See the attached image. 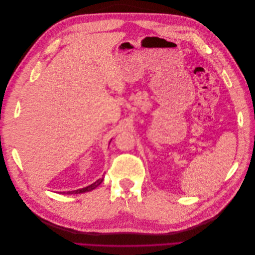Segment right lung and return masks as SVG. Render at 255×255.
I'll list each match as a JSON object with an SVG mask.
<instances>
[{
    "label": "right lung",
    "mask_w": 255,
    "mask_h": 255,
    "mask_svg": "<svg viewBox=\"0 0 255 255\" xmlns=\"http://www.w3.org/2000/svg\"><path fill=\"white\" fill-rule=\"evenodd\" d=\"M102 181H103V177H102V179H99V180L96 181L94 184L89 185V186H87V187L82 188V189H78V190H73V191H67V192H64V194H67V195H70V194H83V192L90 191V190H92V189L97 188V187L99 186V185L102 183Z\"/></svg>",
    "instance_id": "right-lung-1"
}]
</instances>
